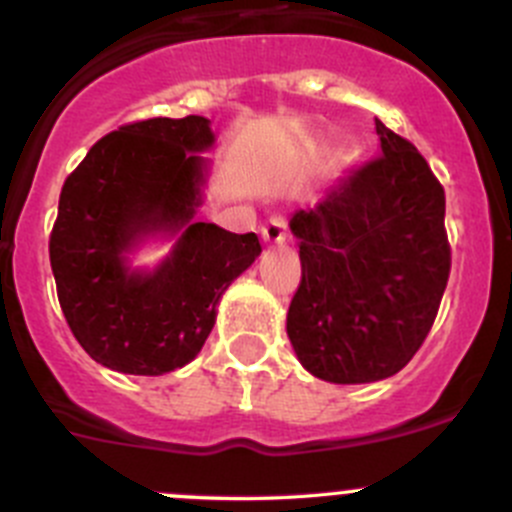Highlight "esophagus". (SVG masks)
<instances>
[{"label":"esophagus","mask_w":512,"mask_h":512,"mask_svg":"<svg viewBox=\"0 0 512 512\" xmlns=\"http://www.w3.org/2000/svg\"><path fill=\"white\" fill-rule=\"evenodd\" d=\"M261 238L266 246H284L286 243V221L284 218L274 216L264 228H261Z\"/></svg>","instance_id":"obj_1"}]
</instances>
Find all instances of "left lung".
<instances>
[{"instance_id":"8db88e82","label":"left lung","mask_w":512,"mask_h":512,"mask_svg":"<svg viewBox=\"0 0 512 512\" xmlns=\"http://www.w3.org/2000/svg\"><path fill=\"white\" fill-rule=\"evenodd\" d=\"M374 125L379 158L289 221L301 284L286 334L301 367L332 384L379 382L405 367L450 276L445 191L415 145Z\"/></svg>"}]
</instances>
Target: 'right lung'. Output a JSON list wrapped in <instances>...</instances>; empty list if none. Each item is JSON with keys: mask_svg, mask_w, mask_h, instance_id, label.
<instances>
[{"mask_svg": "<svg viewBox=\"0 0 512 512\" xmlns=\"http://www.w3.org/2000/svg\"><path fill=\"white\" fill-rule=\"evenodd\" d=\"M216 145L211 120L153 118L97 140L65 180L50 238L62 314L97 364L160 377L198 357L218 301L259 259L256 233L198 221ZM174 246L155 267L132 256Z\"/></svg>", "mask_w": 512, "mask_h": 512, "instance_id": "add662e5", "label": "right lung"}]
</instances>
